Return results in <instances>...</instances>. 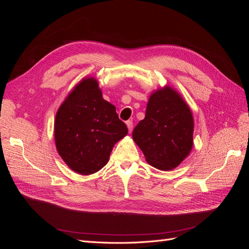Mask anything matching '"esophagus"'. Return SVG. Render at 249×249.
Instances as JSON below:
<instances>
[{"mask_svg":"<svg viewBox=\"0 0 249 249\" xmlns=\"http://www.w3.org/2000/svg\"><path fill=\"white\" fill-rule=\"evenodd\" d=\"M125 124H126V126H127V130H129V133H131L132 130H133V122H132V120H127Z\"/></svg>","mask_w":249,"mask_h":249,"instance_id":"34e87169","label":"esophagus"}]
</instances>
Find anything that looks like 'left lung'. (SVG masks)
<instances>
[{
  "label": "left lung",
  "instance_id": "8db88e82",
  "mask_svg": "<svg viewBox=\"0 0 249 249\" xmlns=\"http://www.w3.org/2000/svg\"><path fill=\"white\" fill-rule=\"evenodd\" d=\"M191 109L177 90L166 85L150 94L145 117L133 131V140L146 162L160 170L178 167L193 146Z\"/></svg>",
  "mask_w": 249,
  "mask_h": 249
}]
</instances>
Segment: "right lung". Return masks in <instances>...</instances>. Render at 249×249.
Returning a JSON list of instances; mask_svg holds the SVG:
<instances>
[{"instance_id":"1","label":"right lung","mask_w":249,"mask_h":249,"mask_svg":"<svg viewBox=\"0 0 249 249\" xmlns=\"http://www.w3.org/2000/svg\"><path fill=\"white\" fill-rule=\"evenodd\" d=\"M126 134L115 106L103 99L99 82L92 77L82 79L56 113L57 152L67 166L82 176L101 170L113 146Z\"/></svg>"}]
</instances>
